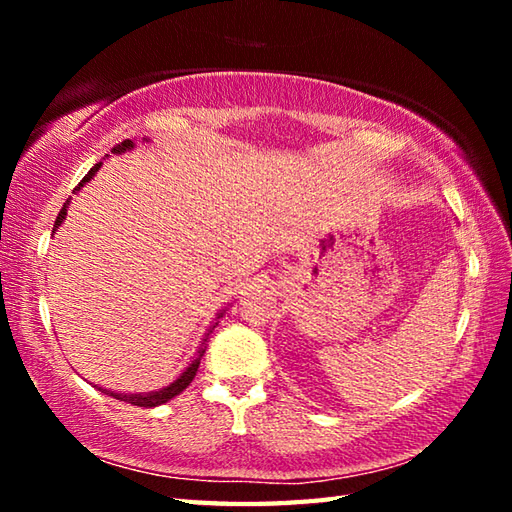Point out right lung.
Masks as SVG:
<instances>
[{"instance_id":"1","label":"right lung","mask_w":512,"mask_h":512,"mask_svg":"<svg viewBox=\"0 0 512 512\" xmlns=\"http://www.w3.org/2000/svg\"><path fill=\"white\" fill-rule=\"evenodd\" d=\"M145 143H149V138H143ZM134 149V140H123L121 145H116L114 149H112V154H125V151H132ZM103 167V162H99V165H94L88 173H85V178L79 182V187L74 189V193H79L85 184H88L94 176H96V171H99ZM70 202H72V198H68L63 202V209L59 211V215H57V220H54V228H52V235L57 233V228L63 224V220H65V215H68V206H70ZM224 312H226V308H222L220 312L215 314V321H213V325L209 330H206V334H204V339H202V343H200V347H198V352H195V356L191 358V363L182 369V374L173 380V383H169L167 387H160V389H154V391H145V394H118V391H112V389H103V387H99V391H103V394H107V396H112V398H116V400H125V402H132V405H136V407H147V409H151V407H158V405H165V402H169L171 398H176L178 394H182L184 389L189 387V383L191 380L195 378V372H198V367H200V361H202V356H204V350H206V343H209V336H211V332L215 330V325H217V321H220L222 317H224Z\"/></svg>"}]
</instances>
